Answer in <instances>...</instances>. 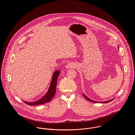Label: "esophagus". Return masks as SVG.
<instances>
[{
    "instance_id": "obj_1",
    "label": "esophagus",
    "mask_w": 135,
    "mask_h": 135,
    "mask_svg": "<svg viewBox=\"0 0 135 135\" xmlns=\"http://www.w3.org/2000/svg\"><path fill=\"white\" fill-rule=\"evenodd\" d=\"M75 66V65L73 63H68V64L66 65V68L67 69H70V68H74Z\"/></svg>"
}]
</instances>
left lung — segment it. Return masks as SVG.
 <instances>
[{
	"label": "left lung",
	"mask_w": 135,
	"mask_h": 135,
	"mask_svg": "<svg viewBox=\"0 0 135 135\" xmlns=\"http://www.w3.org/2000/svg\"><path fill=\"white\" fill-rule=\"evenodd\" d=\"M83 96L84 97L87 99V100H88V101H90V102H94V103H97V102H96V101H93V100H91V99H90L89 98H88V97H87L85 95H83ZM113 100V99H112V100H109V101H105V102H102L103 103H108V102H110V101H111L112 100Z\"/></svg>",
	"instance_id": "obj_1"
}]
</instances>
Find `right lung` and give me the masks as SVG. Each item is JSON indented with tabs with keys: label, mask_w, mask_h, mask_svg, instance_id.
I'll list each match as a JSON object with an SVG mask.
<instances>
[{
	"label": "right lung",
	"mask_w": 135,
	"mask_h": 135,
	"mask_svg": "<svg viewBox=\"0 0 135 135\" xmlns=\"http://www.w3.org/2000/svg\"><path fill=\"white\" fill-rule=\"evenodd\" d=\"M60 71H56L54 72L51 84L49 89L48 91L46 94V95L44 97H43L41 99H40L38 101L34 102H24L25 103H26L28 105H40L45 104L47 102H48L51 100V99L55 96V95L56 94V86H57V79L59 76V75L60 74Z\"/></svg>",
	"instance_id": "obj_1"
}]
</instances>
